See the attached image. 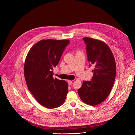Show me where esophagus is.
Here are the masks:
<instances>
[{
    "label": "esophagus",
    "mask_w": 135,
    "mask_h": 135,
    "mask_svg": "<svg viewBox=\"0 0 135 135\" xmlns=\"http://www.w3.org/2000/svg\"><path fill=\"white\" fill-rule=\"evenodd\" d=\"M68 85H70L72 84V81L68 80Z\"/></svg>",
    "instance_id": "esophagus-1"
}]
</instances>
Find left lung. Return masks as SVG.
I'll list each match as a JSON object with an SVG mask.
<instances>
[{
	"label": "left lung",
	"mask_w": 135,
	"mask_h": 135,
	"mask_svg": "<svg viewBox=\"0 0 135 135\" xmlns=\"http://www.w3.org/2000/svg\"><path fill=\"white\" fill-rule=\"evenodd\" d=\"M83 39L86 44L88 60L93 76L91 81H84L78 90L81 99L95 106L103 103L110 93L116 76V64L113 53L104 42L90 37Z\"/></svg>",
	"instance_id": "1"
}]
</instances>
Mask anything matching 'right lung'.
Listing matches in <instances>:
<instances>
[{"mask_svg":"<svg viewBox=\"0 0 135 135\" xmlns=\"http://www.w3.org/2000/svg\"><path fill=\"white\" fill-rule=\"evenodd\" d=\"M69 40H43L29 50L25 60L24 74L29 90L37 102L47 108H54L65 102L68 90L66 81L53 78Z\"/></svg>","mask_w":135,"mask_h":135,"instance_id":"1","label":"right lung"}]
</instances>
